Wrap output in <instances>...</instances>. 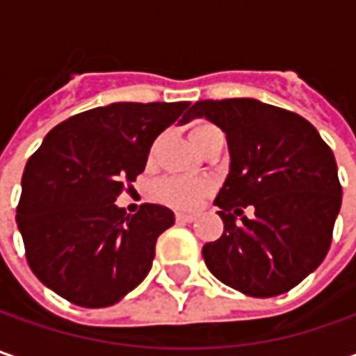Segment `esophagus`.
Wrapping results in <instances>:
<instances>
[{"mask_svg":"<svg viewBox=\"0 0 356 356\" xmlns=\"http://www.w3.org/2000/svg\"><path fill=\"white\" fill-rule=\"evenodd\" d=\"M194 220H196V216H194V213H184V212L176 213V222H180V224H190V222H194Z\"/></svg>","mask_w":356,"mask_h":356,"instance_id":"obj_1","label":"esophagus"}]
</instances>
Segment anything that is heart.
<instances>
[{
  "instance_id": "obj_1",
  "label": "heart",
  "mask_w": 356,
  "mask_h": 356,
  "mask_svg": "<svg viewBox=\"0 0 356 356\" xmlns=\"http://www.w3.org/2000/svg\"><path fill=\"white\" fill-rule=\"evenodd\" d=\"M212 130H218L213 124L208 122H196L190 130V138L192 143L198 144L206 134H210ZM210 184L202 178H180V176H172L164 178L162 182H158L156 198L164 204H168L172 208H196L202 200L208 196Z\"/></svg>"
}]
</instances>
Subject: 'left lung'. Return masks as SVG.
<instances>
[{
	"mask_svg": "<svg viewBox=\"0 0 356 356\" xmlns=\"http://www.w3.org/2000/svg\"><path fill=\"white\" fill-rule=\"evenodd\" d=\"M198 117L226 132L232 158L213 202L224 234L202 248L206 266L252 297L293 289L331 248L343 196L331 148L309 120L255 99L198 101L184 120Z\"/></svg>",
	"mask_w": 356,
	"mask_h": 356,
	"instance_id": "1",
	"label": "left lung"
}]
</instances>
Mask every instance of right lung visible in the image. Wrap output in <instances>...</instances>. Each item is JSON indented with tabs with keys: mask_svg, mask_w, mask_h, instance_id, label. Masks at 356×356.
<instances>
[{
	"mask_svg": "<svg viewBox=\"0 0 356 356\" xmlns=\"http://www.w3.org/2000/svg\"><path fill=\"white\" fill-rule=\"evenodd\" d=\"M190 103H113L63 120L25 164L17 227L37 280L81 307H108L148 275L174 213L117 198Z\"/></svg>",
	"mask_w": 356,
	"mask_h": 356,
	"instance_id": "1",
	"label": "right lung"
}]
</instances>
